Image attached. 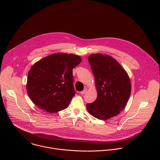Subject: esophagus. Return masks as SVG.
Masks as SVG:
<instances>
[{"label": "esophagus", "mask_w": 160, "mask_h": 160, "mask_svg": "<svg viewBox=\"0 0 160 160\" xmlns=\"http://www.w3.org/2000/svg\"><path fill=\"white\" fill-rule=\"evenodd\" d=\"M87 91V88H85L83 89V90H82V92H80V93L81 94H85V93H86Z\"/></svg>", "instance_id": "1"}]
</instances>
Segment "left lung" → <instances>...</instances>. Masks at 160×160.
Masks as SVG:
<instances>
[{"label":"left lung","mask_w":160,"mask_h":160,"mask_svg":"<svg viewBox=\"0 0 160 160\" xmlns=\"http://www.w3.org/2000/svg\"><path fill=\"white\" fill-rule=\"evenodd\" d=\"M88 60L98 92L96 101L87 104L88 111L95 118L104 120L118 115L130 96L131 83L127 73L110 56L91 54Z\"/></svg>","instance_id":"8db88e82"}]
</instances>
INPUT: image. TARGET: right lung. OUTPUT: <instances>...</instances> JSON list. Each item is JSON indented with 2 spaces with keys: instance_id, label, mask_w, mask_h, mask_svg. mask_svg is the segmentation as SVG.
<instances>
[{
  "instance_id": "right-lung-1",
  "label": "right lung",
  "mask_w": 160,
  "mask_h": 160,
  "mask_svg": "<svg viewBox=\"0 0 160 160\" xmlns=\"http://www.w3.org/2000/svg\"><path fill=\"white\" fill-rule=\"evenodd\" d=\"M81 61L79 56L57 53L35 62L28 72L27 84L32 102L51 113L68 108L76 93L73 68Z\"/></svg>"
}]
</instances>
